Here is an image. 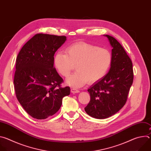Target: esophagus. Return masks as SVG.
Instances as JSON below:
<instances>
[{
  "label": "esophagus",
  "instance_id": "esophagus-1",
  "mask_svg": "<svg viewBox=\"0 0 151 151\" xmlns=\"http://www.w3.org/2000/svg\"><path fill=\"white\" fill-rule=\"evenodd\" d=\"M70 91H71L72 93H79V91L78 90L75 89V88H71Z\"/></svg>",
  "mask_w": 151,
  "mask_h": 151
}]
</instances>
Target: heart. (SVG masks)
<instances>
[{
	"label": "heart",
	"instance_id": "b5f03b06",
	"mask_svg": "<svg viewBox=\"0 0 151 151\" xmlns=\"http://www.w3.org/2000/svg\"><path fill=\"white\" fill-rule=\"evenodd\" d=\"M66 52H58L54 64L57 72L64 77H68L76 66L77 71L66 79V83L73 87L99 81L112 64V57L109 50L88 43H76L68 47Z\"/></svg>",
	"mask_w": 151,
	"mask_h": 151
}]
</instances>
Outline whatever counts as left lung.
<instances>
[{
    "label": "left lung",
    "mask_w": 151,
    "mask_h": 151,
    "mask_svg": "<svg viewBox=\"0 0 151 151\" xmlns=\"http://www.w3.org/2000/svg\"><path fill=\"white\" fill-rule=\"evenodd\" d=\"M104 36L112 47V64L108 73L88 90L90 101L84 108L88 115L97 119L108 118L122 108L133 82L131 59L117 40Z\"/></svg>",
    "instance_id": "left-lung-1"
}]
</instances>
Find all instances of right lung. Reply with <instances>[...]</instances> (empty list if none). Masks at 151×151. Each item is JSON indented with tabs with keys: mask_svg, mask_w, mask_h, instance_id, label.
Segmentation results:
<instances>
[{
	"mask_svg": "<svg viewBox=\"0 0 151 151\" xmlns=\"http://www.w3.org/2000/svg\"><path fill=\"white\" fill-rule=\"evenodd\" d=\"M64 36L36 34L23 47L16 59L14 84L17 98L31 116L44 119L60 108L69 87L54 68V55L66 40Z\"/></svg>",
	"mask_w": 151,
	"mask_h": 151,
	"instance_id": "1",
	"label": "right lung"
}]
</instances>
